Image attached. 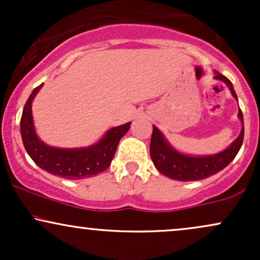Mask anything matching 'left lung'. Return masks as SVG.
Wrapping results in <instances>:
<instances>
[{
	"mask_svg": "<svg viewBox=\"0 0 260 260\" xmlns=\"http://www.w3.org/2000/svg\"><path fill=\"white\" fill-rule=\"evenodd\" d=\"M215 79L221 80L229 86L232 96L237 100V95L234 90L232 83L225 76L215 73ZM238 117L242 122V129L240 136L232 143L228 149L214 155H205V156H190V155L182 154L169 144L164 134L153 126V134L150 140V156L155 168L162 175L168 176L172 180L178 181H199L204 180L211 175H215L235 159V156L240 151L243 143L244 126L242 111H238Z\"/></svg>",
	"mask_w": 260,
	"mask_h": 260,
	"instance_id": "obj_1",
	"label": "left lung"
}]
</instances>
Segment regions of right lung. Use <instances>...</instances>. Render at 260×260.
Masks as SVG:
<instances>
[{
    "label": "right lung",
    "instance_id": "right-lung-1",
    "mask_svg": "<svg viewBox=\"0 0 260 260\" xmlns=\"http://www.w3.org/2000/svg\"><path fill=\"white\" fill-rule=\"evenodd\" d=\"M41 86L43 84L32 90L20 118V133L29 156L39 168L67 180H83L105 171L115 156L121 138L129 129L131 122L109 129L99 142L88 148L50 147L37 136L32 122L31 103Z\"/></svg>",
    "mask_w": 260,
    "mask_h": 260
}]
</instances>
